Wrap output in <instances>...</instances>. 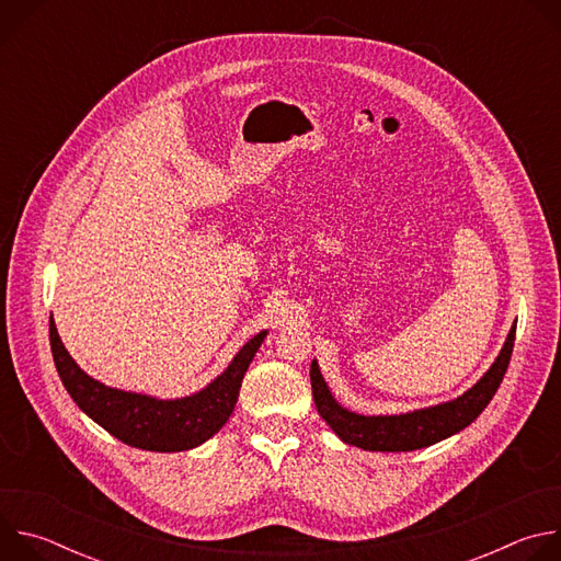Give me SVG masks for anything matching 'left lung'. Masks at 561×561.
I'll return each mask as SVG.
<instances>
[{"mask_svg":"<svg viewBox=\"0 0 561 561\" xmlns=\"http://www.w3.org/2000/svg\"><path fill=\"white\" fill-rule=\"evenodd\" d=\"M515 329L511 327L506 342L491 364V368L477 379L466 392H461L448 402L415 409L394 415H362L342 407L335 394L331 392L317 359L310 364V386L317 413L333 428V433L351 446L375 450V453H409L417 448L433 446L466 426H470L482 411L491 404L493 394L497 392L515 344Z\"/></svg>","mask_w":561,"mask_h":561,"instance_id":"obj_1","label":"left lung"}]
</instances>
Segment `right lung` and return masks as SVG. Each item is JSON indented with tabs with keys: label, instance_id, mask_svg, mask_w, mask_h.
Wrapping results in <instances>:
<instances>
[{
	"label": "right lung",
	"instance_id": "obj_1",
	"mask_svg": "<svg viewBox=\"0 0 561 561\" xmlns=\"http://www.w3.org/2000/svg\"><path fill=\"white\" fill-rule=\"evenodd\" d=\"M266 335L268 331H260L251 337L234 353L230 364L197 392L162 399L108 386L79 368L50 317L55 368L72 402L119 442L152 453L191 450L219 433L232 415L242 379Z\"/></svg>",
	"mask_w": 561,
	"mask_h": 561
}]
</instances>
